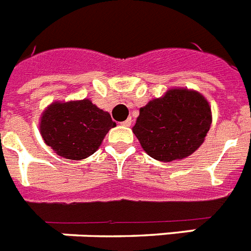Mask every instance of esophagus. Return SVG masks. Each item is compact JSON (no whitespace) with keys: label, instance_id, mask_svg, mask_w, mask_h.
I'll return each mask as SVG.
<instances>
[{"label":"esophagus","instance_id":"obj_1","mask_svg":"<svg viewBox=\"0 0 251 251\" xmlns=\"http://www.w3.org/2000/svg\"><path fill=\"white\" fill-rule=\"evenodd\" d=\"M122 124H123L124 127H129V126H131V124H132V119H131V118H128V119L124 120V122Z\"/></svg>","mask_w":251,"mask_h":251}]
</instances>
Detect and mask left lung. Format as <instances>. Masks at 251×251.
I'll list each match as a JSON object with an SVG mask.
<instances>
[{"mask_svg": "<svg viewBox=\"0 0 251 251\" xmlns=\"http://www.w3.org/2000/svg\"><path fill=\"white\" fill-rule=\"evenodd\" d=\"M211 107L201 93L174 88L140 109L132 131L148 155L160 162L182 159L203 144Z\"/></svg>", "mask_w": 251, "mask_h": 251, "instance_id": "8db88e82", "label": "left lung"}]
</instances>
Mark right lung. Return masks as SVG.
<instances>
[{
  "label": "right lung",
  "mask_w": 251,
  "mask_h": 251,
  "mask_svg": "<svg viewBox=\"0 0 251 251\" xmlns=\"http://www.w3.org/2000/svg\"><path fill=\"white\" fill-rule=\"evenodd\" d=\"M115 126L107 111L85 98L48 106L40 119V133L58 155L80 160L97 151L106 133Z\"/></svg>",
  "instance_id": "right-lung-1"
}]
</instances>
